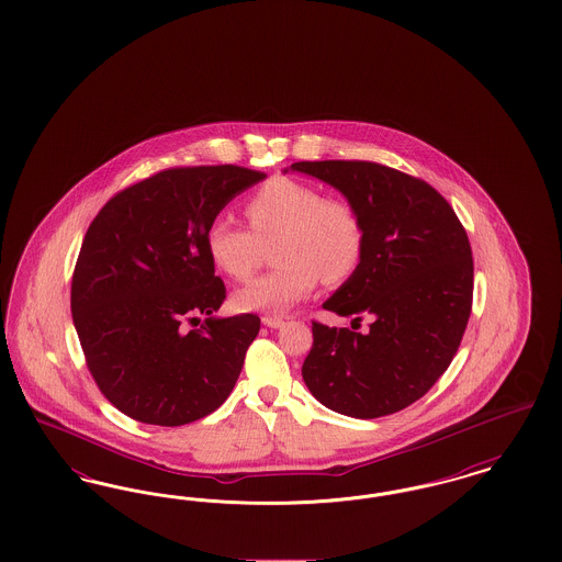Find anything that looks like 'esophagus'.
Masks as SVG:
<instances>
[{
	"instance_id": "esophagus-1",
	"label": "esophagus",
	"mask_w": 562,
	"mask_h": 562,
	"mask_svg": "<svg viewBox=\"0 0 562 562\" xmlns=\"http://www.w3.org/2000/svg\"><path fill=\"white\" fill-rule=\"evenodd\" d=\"M263 324L269 326V328H280L284 324V318H280V316H263Z\"/></svg>"
}]
</instances>
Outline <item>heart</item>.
I'll use <instances>...</instances> for the list:
<instances>
[{"instance_id": "b5f03b06", "label": "heart", "mask_w": 562, "mask_h": 562, "mask_svg": "<svg viewBox=\"0 0 562 562\" xmlns=\"http://www.w3.org/2000/svg\"><path fill=\"white\" fill-rule=\"evenodd\" d=\"M244 213L250 229L232 216H214L206 227V252L216 269L246 282L273 244L271 269L236 294L240 310H286L318 282L335 286L360 268L367 229L353 204L326 198L321 189L291 177H273L255 189Z\"/></svg>"}]
</instances>
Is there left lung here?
<instances>
[{"label":"left lung","mask_w":562,"mask_h":562,"mask_svg":"<svg viewBox=\"0 0 562 562\" xmlns=\"http://www.w3.org/2000/svg\"><path fill=\"white\" fill-rule=\"evenodd\" d=\"M339 189L367 229L360 268L322 307L370 330L312 322L303 381L341 415L374 419L419 401L453 360L472 314L474 261L451 204L396 168L364 160L294 161Z\"/></svg>","instance_id":"1"}]
</instances>
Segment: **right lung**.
<instances>
[{"label":"right lung","instance_id":"right-lung-1","mask_svg":"<svg viewBox=\"0 0 562 562\" xmlns=\"http://www.w3.org/2000/svg\"><path fill=\"white\" fill-rule=\"evenodd\" d=\"M263 177L236 164L166 168L117 191L92 218L71 314L97 387L131 419L177 428L232 394L261 321L213 318L227 291L206 227Z\"/></svg>","mask_w":562,"mask_h":562}]
</instances>
